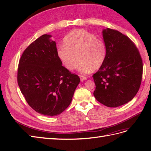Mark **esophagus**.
<instances>
[{
	"label": "esophagus",
	"instance_id": "esophagus-1",
	"mask_svg": "<svg viewBox=\"0 0 151 151\" xmlns=\"http://www.w3.org/2000/svg\"><path fill=\"white\" fill-rule=\"evenodd\" d=\"M80 79H81V81L83 82V81L86 80L88 78H87V77H85V76H80Z\"/></svg>",
	"mask_w": 151,
	"mask_h": 151
}]
</instances>
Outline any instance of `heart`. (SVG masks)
Returning <instances> with one entry per match:
<instances>
[{
    "mask_svg": "<svg viewBox=\"0 0 151 151\" xmlns=\"http://www.w3.org/2000/svg\"><path fill=\"white\" fill-rule=\"evenodd\" d=\"M64 45L57 49L58 58L67 69L75 68L82 74L98 70L106 60V46L103 40L89 32L77 29L65 36Z\"/></svg>",
    "mask_w": 151,
    "mask_h": 151,
    "instance_id": "obj_1",
    "label": "heart"
}]
</instances>
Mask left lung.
<instances>
[{
	"mask_svg": "<svg viewBox=\"0 0 151 151\" xmlns=\"http://www.w3.org/2000/svg\"><path fill=\"white\" fill-rule=\"evenodd\" d=\"M107 55L103 65L93 75L94 96L108 107L129 102L137 93L142 76V60L138 49L127 36L109 28L102 31Z\"/></svg>",
	"mask_w": 151,
	"mask_h": 151,
	"instance_id": "obj_1",
	"label": "left lung"
}]
</instances>
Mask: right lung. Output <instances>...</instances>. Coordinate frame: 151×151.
<instances>
[{
  "instance_id": "1",
  "label": "right lung",
  "mask_w": 151,
  "mask_h": 151,
  "mask_svg": "<svg viewBox=\"0 0 151 151\" xmlns=\"http://www.w3.org/2000/svg\"><path fill=\"white\" fill-rule=\"evenodd\" d=\"M52 35L36 39L22 53L17 70V83L26 101L45 116L60 115L69 106L80 83L57 55Z\"/></svg>"
}]
</instances>
